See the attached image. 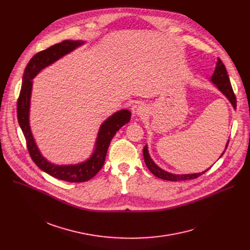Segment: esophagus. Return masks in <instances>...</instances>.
<instances>
[{"instance_id":"34e87169","label":"esophagus","mask_w":250,"mask_h":250,"mask_svg":"<svg viewBox=\"0 0 250 250\" xmlns=\"http://www.w3.org/2000/svg\"><path fill=\"white\" fill-rule=\"evenodd\" d=\"M133 116L142 118L148 114V108L146 104H135L131 108Z\"/></svg>"}]
</instances>
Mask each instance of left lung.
I'll return each mask as SVG.
<instances>
[{
    "label": "left lung",
    "mask_w": 250,
    "mask_h": 250,
    "mask_svg": "<svg viewBox=\"0 0 250 250\" xmlns=\"http://www.w3.org/2000/svg\"><path fill=\"white\" fill-rule=\"evenodd\" d=\"M210 82L215 85L218 90L229 101V103L231 104L232 108L235 110L236 108V99L234 96V93L232 91L231 85H230V81L227 72L226 66L224 65V63L222 62V60L220 58H218L217 62H216V68H215V72L211 75L210 77ZM229 141L227 142L226 147L224 152L221 154L220 158L224 155L226 149L228 148L229 146ZM144 157H145V162L147 166V168L150 170V172L156 176L157 178H160V179L163 180H167V181H185V180H190V179H195V178L203 175L205 172H207L209 168H208L207 170L200 172V173H193V174H173L170 172H167L165 170H163L162 168H160L150 157L149 152H148V147L147 146H145L144 148Z\"/></svg>",
    "instance_id": "left-lung-1"
}]
</instances>
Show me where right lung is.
<instances>
[{
    "instance_id": "obj_1",
    "label": "right lung",
    "mask_w": 250,
    "mask_h": 250,
    "mask_svg": "<svg viewBox=\"0 0 250 250\" xmlns=\"http://www.w3.org/2000/svg\"><path fill=\"white\" fill-rule=\"evenodd\" d=\"M83 41H64L54 44L49 48L35 54L26 65L23 76L21 90L18 101V120L20 126L26 140V146L31 159L42 171L59 180L72 183L86 182L101 170L104 163L106 151L111 140L122 126L130 120L131 113L128 110H120L110 116L101 125L92 154L84 161L76 164H54L48 161L41 152L29 124L30 99L33 86V78L44 68L50 66L63 56L74 51L84 45Z\"/></svg>"
}]
</instances>
